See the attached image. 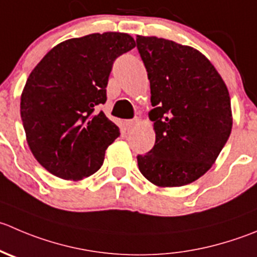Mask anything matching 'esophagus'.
Wrapping results in <instances>:
<instances>
[{"label": "esophagus", "mask_w": 257, "mask_h": 257, "mask_svg": "<svg viewBox=\"0 0 257 257\" xmlns=\"http://www.w3.org/2000/svg\"><path fill=\"white\" fill-rule=\"evenodd\" d=\"M138 123H139V119H138V118H134L133 120L125 121V126H126V129H128V132L132 131V129L136 128V125H137V124H138Z\"/></svg>", "instance_id": "obj_1"}]
</instances>
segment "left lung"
Instances as JSON below:
<instances>
[{"label": "left lung", "instance_id": "obj_1", "mask_svg": "<svg viewBox=\"0 0 257 257\" xmlns=\"http://www.w3.org/2000/svg\"><path fill=\"white\" fill-rule=\"evenodd\" d=\"M151 83L154 147L138 156L141 173L158 187L195 182L212 167L232 129L227 86L198 50L137 36Z\"/></svg>", "mask_w": 257, "mask_h": 257}]
</instances>
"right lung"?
I'll return each mask as SVG.
<instances>
[{
  "label": "right lung",
  "instance_id": "right-lung-1",
  "mask_svg": "<svg viewBox=\"0 0 257 257\" xmlns=\"http://www.w3.org/2000/svg\"><path fill=\"white\" fill-rule=\"evenodd\" d=\"M134 46L128 34L86 35L60 42L31 71L21 119L32 154L51 174L80 181L101 167L120 132L98 106L114 60Z\"/></svg>",
  "mask_w": 257,
  "mask_h": 257
}]
</instances>
